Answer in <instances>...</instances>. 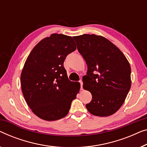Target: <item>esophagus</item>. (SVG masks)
Wrapping results in <instances>:
<instances>
[{"label":"esophagus","instance_id":"obj_1","mask_svg":"<svg viewBox=\"0 0 147 147\" xmlns=\"http://www.w3.org/2000/svg\"><path fill=\"white\" fill-rule=\"evenodd\" d=\"M80 85H81V89H83V82L82 80H80Z\"/></svg>","mask_w":147,"mask_h":147}]
</instances>
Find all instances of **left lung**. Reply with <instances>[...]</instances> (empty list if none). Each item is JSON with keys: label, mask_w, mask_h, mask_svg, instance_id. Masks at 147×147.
<instances>
[{"label": "left lung", "mask_w": 147, "mask_h": 147, "mask_svg": "<svg viewBox=\"0 0 147 147\" xmlns=\"http://www.w3.org/2000/svg\"><path fill=\"white\" fill-rule=\"evenodd\" d=\"M73 38L88 65L83 88L90 91L92 99L86 104L87 109L95 116L111 115L122 106L131 88L130 64L123 53L105 37L83 34Z\"/></svg>", "instance_id": "1"}]
</instances>
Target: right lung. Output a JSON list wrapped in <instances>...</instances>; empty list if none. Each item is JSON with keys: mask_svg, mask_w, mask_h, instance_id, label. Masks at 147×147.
Wrapping results in <instances>:
<instances>
[{"mask_svg": "<svg viewBox=\"0 0 147 147\" xmlns=\"http://www.w3.org/2000/svg\"><path fill=\"white\" fill-rule=\"evenodd\" d=\"M76 50L71 36L52 34L42 39L28 56L20 76L21 88L28 105L42 119L52 121L64 117L80 84L67 78L63 61Z\"/></svg>", "mask_w": 147, "mask_h": 147, "instance_id": "right-lung-1", "label": "right lung"}]
</instances>
